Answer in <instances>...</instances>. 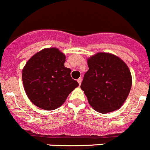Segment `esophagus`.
I'll use <instances>...</instances> for the list:
<instances>
[{"label": "esophagus", "instance_id": "1", "mask_svg": "<svg viewBox=\"0 0 150 150\" xmlns=\"http://www.w3.org/2000/svg\"><path fill=\"white\" fill-rule=\"evenodd\" d=\"M78 83H79V85L81 84V83H82V78H78Z\"/></svg>", "mask_w": 150, "mask_h": 150}]
</instances>
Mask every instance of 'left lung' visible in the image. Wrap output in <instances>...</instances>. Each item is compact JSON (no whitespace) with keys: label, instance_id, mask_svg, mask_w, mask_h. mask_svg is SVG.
Instances as JSON below:
<instances>
[{"label":"left lung","instance_id":"1","mask_svg":"<svg viewBox=\"0 0 150 150\" xmlns=\"http://www.w3.org/2000/svg\"><path fill=\"white\" fill-rule=\"evenodd\" d=\"M89 70L80 88L88 103L100 113H109L121 108L128 97L132 85L130 70L116 55L98 52L88 58Z\"/></svg>","mask_w":150,"mask_h":150}]
</instances>
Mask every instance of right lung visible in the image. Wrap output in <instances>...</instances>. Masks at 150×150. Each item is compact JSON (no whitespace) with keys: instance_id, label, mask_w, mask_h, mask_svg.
<instances>
[{"instance_id":"obj_1","label":"right lung","mask_w":150,"mask_h":150,"mask_svg":"<svg viewBox=\"0 0 150 150\" xmlns=\"http://www.w3.org/2000/svg\"><path fill=\"white\" fill-rule=\"evenodd\" d=\"M64 62L65 55L52 47L36 53L26 63L22 70L23 88L36 106L47 111L56 109L79 86Z\"/></svg>"}]
</instances>
